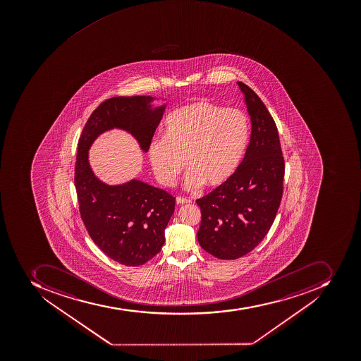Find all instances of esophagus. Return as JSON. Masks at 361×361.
Instances as JSON below:
<instances>
[{"label":"esophagus","instance_id":"34e87169","mask_svg":"<svg viewBox=\"0 0 361 361\" xmlns=\"http://www.w3.org/2000/svg\"><path fill=\"white\" fill-rule=\"evenodd\" d=\"M191 199L185 198V197H176V204H190Z\"/></svg>","mask_w":361,"mask_h":361}]
</instances>
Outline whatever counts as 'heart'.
Returning <instances> with one entry per match:
<instances>
[{"label":"heart","mask_w":361,"mask_h":361,"mask_svg":"<svg viewBox=\"0 0 361 361\" xmlns=\"http://www.w3.org/2000/svg\"><path fill=\"white\" fill-rule=\"evenodd\" d=\"M249 142V123L243 112L197 101L171 112L164 137L152 140L148 159L157 181L176 183L185 169L188 190L219 187L238 170Z\"/></svg>","instance_id":"b5f03b06"}]
</instances>
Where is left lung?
I'll list each match as a JSON object with an SVG mask.
<instances>
[{"label": "left lung", "mask_w": 361, "mask_h": 361, "mask_svg": "<svg viewBox=\"0 0 361 361\" xmlns=\"http://www.w3.org/2000/svg\"><path fill=\"white\" fill-rule=\"evenodd\" d=\"M238 84L252 123L245 157L226 183L196 202L202 210L199 244L221 260L247 255L268 234L281 202L285 176L274 118L251 87Z\"/></svg>", "instance_id": "8db88e82"}]
</instances>
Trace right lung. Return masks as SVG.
Here are the masks:
<instances>
[{
  "instance_id": "add662e5",
  "label": "right lung",
  "mask_w": 361,
  "mask_h": 361,
  "mask_svg": "<svg viewBox=\"0 0 361 361\" xmlns=\"http://www.w3.org/2000/svg\"><path fill=\"white\" fill-rule=\"evenodd\" d=\"M154 99H108L90 116L78 140L74 181L82 221L99 249L123 266H142L161 251L176 198L137 179L106 185L93 173L89 149L101 134L117 128L133 135L147 152L166 106L153 108Z\"/></svg>"
}]
</instances>
